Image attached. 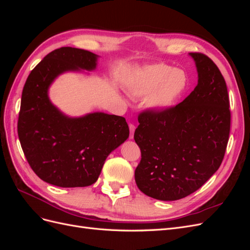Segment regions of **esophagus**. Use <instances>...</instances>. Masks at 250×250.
Wrapping results in <instances>:
<instances>
[{
	"instance_id": "esophagus-1",
	"label": "esophagus",
	"mask_w": 250,
	"mask_h": 250,
	"mask_svg": "<svg viewBox=\"0 0 250 250\" xmlns=\"http://www.w3.org/2000/svg\"><path fill=\"white\" fill-rule=\"evenodd\" d=\"M129 131H130V134H129V139H133V133H134V130H135V126L131 123H129Z\"/></svg>"
}]
</instances>
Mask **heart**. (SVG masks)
<instances>
[{"label":"heart","mask_w":250,"mask_h":250,"mask_svg":"<svg viewBox=\"0 0 250 250\" xmlns=\"http://www.w3.org/2000/svg\"><path fill=\"white\" fill-rule=\"evenodd\" d=\"M188 75L166 64H155L141 69L132 78L131 93L146 97L147 105L154 110L171 108L188 87Z\"/></svg>","instance_id":"obj_1"}]
</instances>
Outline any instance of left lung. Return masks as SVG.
<instances>
[{"label":"left lung","mask_w":250,"mask_h":250,"mask_svg":"<svg viewBox=\"0 0 250 250\" xmlns=\"http://www.w3.org/2000/svg\"><path fill=\"white\" fill-rule=\"evenodd\" d=\"M190 55L197 66L198 84L175 106L140 112L134 131L142 155L135 183L158 200H178L197 191L220 167L229 138L224 77L207 55Z\"/></svg>","instance_id":"left-lung-1"}]
</instances>
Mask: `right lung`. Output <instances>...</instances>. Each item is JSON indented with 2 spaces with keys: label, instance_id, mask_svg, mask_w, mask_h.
<instances>
[{
  "label": "right lung",
  "instance_id": "add662e5",
  "mask_svg": "<svg viewBox=\"0 0 250 250\" xmlns=\"http://www.w3.org/2000/svg\"><path fill=\"white\" fill-rule=\"evenodd\" d=\"M96 64L92 52L59 48L34 67L22 88L19 139L30 167L48 184L62 188L93 185L108 154L129 137L123 117L94 112L71 119L49 100V85L59 74L94 70Z\"/></svg>",
  "mask_w": 250,
  "mask_h": 250
}]
</instances>
